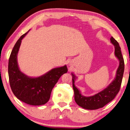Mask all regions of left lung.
Returning a JSON list of instances; mask_svg holds the SVG:
<instances>
[{
  "mask_svg": "<svg viewBox=\"0 0 130 130\" xmlns=\"http://www.w3.org/2000/svg\"><path fill=\"white\" fill-rule=\"evenodd\" d=\"M110 40V42L114 45L115 56L119 60V65L116 71L115 78L107 88L93 95L84 96L75 85V80L77 77L73 73H71L75 101L79 107L84 109L94 110L103 108L113 100L120 90L124 70V59L118 41L113 37H111Z\"/></svg>",
  "mask_w": 130,
  "mask_h": 130,
  "instance_id": "left-lung-1",
  "label": "left lung"
}]
</instances>
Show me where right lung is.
Here are the masks:
<instances>
[{"instance_id":"add662e5","label":"right lung","mask_w":130,"mask_h":130,"mask_svg":"<svg viewBox=\"0 0 130 130\" xmlns=\"http://www.w3.org/2000/svg\"><path fill=\"white\" fill-rule=\"evenodd\" d=\"M29 30L21 36L11 51L8 66L9 82L17 99L29 105H41L49 101L52 89L68 69L66 65L56 67L38 77H30L23 73L18 66L17 55L22 40Z\"/></svg>"}]
</instances>
